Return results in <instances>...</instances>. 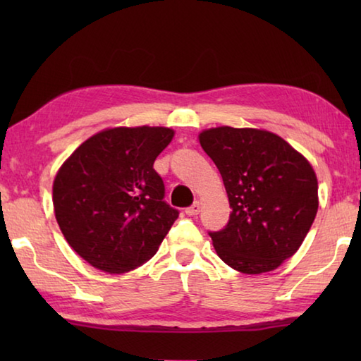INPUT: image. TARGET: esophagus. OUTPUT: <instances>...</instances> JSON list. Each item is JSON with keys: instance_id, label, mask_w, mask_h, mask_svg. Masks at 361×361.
<instances>
[{"instance_id": "obj_1", "label": "esophagus", "mask_w": 361, "mask_h": 361, "mask_svg": "<svg viewBox=\"0 0 361 361\" xmlns=\"http://www.w3.org/2000/svg\"><path fill=\"white\" fill-rule=\"evenodd\" d=\"M199 212H200V202H194L191 207H188L186 209V215L195 216V215H199Z\"/></svg>"}]
</instances>
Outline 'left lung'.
Returning <instances> with one entry per match:
<instances>
[{
	"label": "left lung",
	"mask_w": 361,
	"mask_h": 361,
	"mask_svg": "<svg viewBox=\"0 0 361 361\" xmlns=\"http://www.w3.org/2000/svg\"><path fill=\"white\" fill-rule=\"evenodd\" d=\"M228 192L226 228L210 232L216 255L243 274H262L295 255L319 210L310 162L277 133L221 126L199 133Z\"/></svg>",
	"instance_id": "left-lung-1"
}]
</instances>
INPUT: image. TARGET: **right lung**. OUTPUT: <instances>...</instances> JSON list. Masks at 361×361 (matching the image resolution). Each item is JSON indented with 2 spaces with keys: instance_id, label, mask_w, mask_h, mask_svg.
Listing matches in <instances>:
<instances>
[{
  "instance_id": "obj_1",
  "label": "right lung",
  "mask_w": 361,
  "mask_h": 361,
  "mask_svg": "<svg viewBox=\"0 0 361 361\" xmlns=\"http://www.w3.org/2000/svg\"><path fill=\"white\" fill-rule=\"evenodd\" d=\"M169 127H111L85 140L54 178V213L70 247L95 269L124 274L156 255L178 218L164 202L156 157Z\"/></svg>"
}]
</instances>
